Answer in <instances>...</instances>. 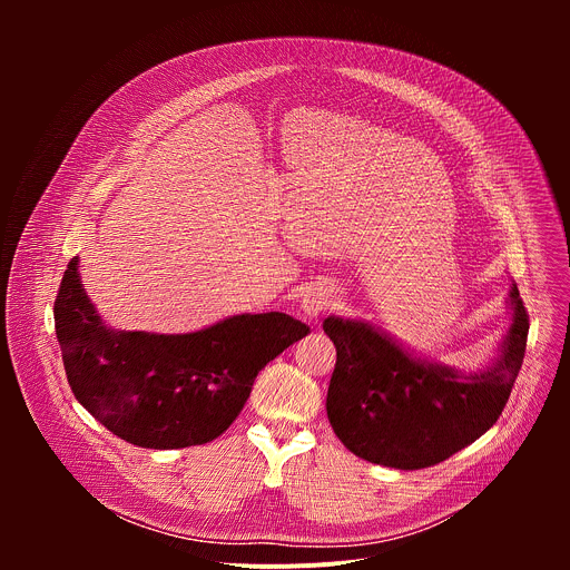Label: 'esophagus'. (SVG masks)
Segmentation results:
<instances>
[{
    "instance_id": "1",
    "label": "esophagus",
    "mask_w": 570,
    "mask_h": 570,
    "mask_svg": "<svg viewBox=\"0 0 570 570\" xmlns=\"http://www.w3.org/2000/svg\"><path fill=\"white\" fill-rule=\"evenodd\" d=\"M330 304H332V293L322 286L308 288L302 297V311L308 320H315Z\"/></svg>"
}]
</instances>
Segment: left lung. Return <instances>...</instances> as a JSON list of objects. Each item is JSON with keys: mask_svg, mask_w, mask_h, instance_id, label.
<instances>
[{"mask_svg": "<svg viewBox=\"0 0 570 570\" xmlns=\"http://www.w3.org/2000/svg\"><path fill=\"white\" fill-rule=\"evenodd\" d=\"M512 322L494 363L473 374L413 356L361 320L324 317L336 345L327 417L358 458L392 466H433L475 442L501 417L519 376L530 320L517 284Z\"/></svg>", "mask_w": 570, "mask_h": 570, "instance_id": "1", "label": "left lung"}]
</instances>
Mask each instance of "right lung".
<instances>
[{
	"label": "right lung",
	"mask_w": 570,
	"mask_h": 570,
	"mask_svg": "<svg viewBox=\"0 0 570 570\" xmlns=\"http://www.w3.org/2000/svg\"><path fill=\"white\" fill-rule=\"evenodd\" d=\"M53 320L78 403L141 449L216 440L243 411L257 374L311 334L279 311L232 315L194 334L115 332L80 284L78 257L62 275Z\"/></svg>",
	"instance_id": "right-lung-1"
}]
</instances>
